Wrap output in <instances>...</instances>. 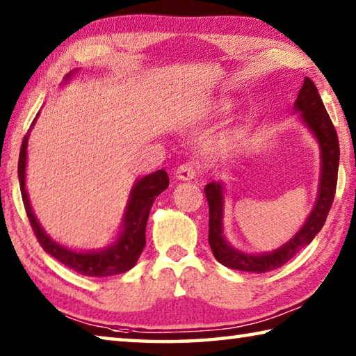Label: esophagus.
Segmentation results:
<instances>
[{
  "label": "esophagus",
  "mask_w": 356,
  "mask_h": 356,
  "mask_svg": "<svg viewBox=\"0 0 356 356\" xmlns=\"http://www.w3.org/2000/svg\"><path fill=\"white\" fill-rule=\"evenodd\" d=\"M195 175L197 168L192 162H186V164L179 165L177 168V172H175V177H177V179H181V181H191V179L195 178Z\"/></svg>",
  "instance_id": "esophagus-1"
}]
</instances>
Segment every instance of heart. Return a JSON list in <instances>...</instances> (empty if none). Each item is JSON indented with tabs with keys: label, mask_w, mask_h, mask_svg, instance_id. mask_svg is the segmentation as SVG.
<instances>
[{
	"label": "heart",
	"mask_w": 356,
	"mask_h": 356,
	"mask_svg": "<svg viewBox=\"0 0 356 356\" xmlns=\"http://www.w3.org/2000/svg\"><path fill=\"white\" fill-rule=\"evenodd\" d=\"M229 106V103L228 102H225V99H220V102H217L214 106H213V111L214 112H222V111H225L227 108ZM234 142V136L233 134H225L220 139V145L222 147H229L232 145V143Z\"/></svg>",
	"instance_id": "obj_1"
}]
</instances>
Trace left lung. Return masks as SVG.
<instances>
[{
  "label": "left lung",
  "mask_w": 356,
  "mask_h": 356,
  "mask_svg": "<svg viewBox=\"0 0 356 356\" xmlns=\"http://www.w3.org/2000/svg\"><path fill=\"white\" fill-rule=\"evenodd\" d=\"M294 112L316 137L321 148V179L317 200L303 227L280 248L267 253H245L229 245L223 234V208H225V188L222 183H209L204 188L209 207V245L216 259L229 269L263 273L275 270L307 247L321 232L332 208L338 183L339 140L325 106L319 97L317 87L309 78H305L294 103Z\"/></svg>",
  "instance_id": "1"
}]
</instances>
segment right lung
<instances>
[{"label": "right lung", "instance_id": "add662e5", "mask_svg": "<svg viewBox=\"0 0 356 356\" xmlns=\"http://www.w3.org/2000/svg\"><path fill=\"white\" fill-rule=\"evenodd\" d=\"M76 73L78 70L68 73L65 81L70 79ZM37 117H39V114H37ZM37 117L34 118L33 124H31V129H33ZM31 129L23 137L20 158H18V181H20L22 198L28 219L43 250L58 259L59 263L86 277H112L133 269L140 257L143 247H145V228L152 204L156 200V197L168 188L167 172H153L147 175V177L137 179L134 183L133 189L129 192L127 208H124L120 232H118L112 244L102 248V250H72V248L60 245L49 238L45 229L42 228L40 222L37 220L33 208H31L26 192V149Z\"/></svg>", "mask_w": 356, "mask_h": 356}]
</instances>
